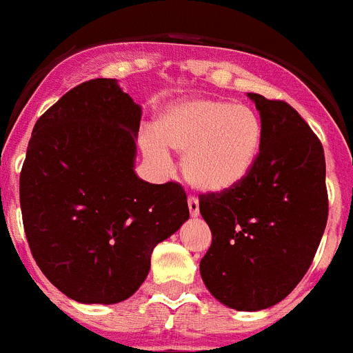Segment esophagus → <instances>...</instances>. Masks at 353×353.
Masks as SVG:
<instances>
[{
	"mask_svg": "<svg viewBox=\"0 0 353 353\" xmlns=\"http://www.w3.org/2000/svg\"><path fill=\"white\" fill-rule=\"evenodd\" d=\"M188 205H190V213L191 216H196L200 213V208H199V199L191 194L190 199H188Z\"/></svg>",
	"mask_w": 353,
	"mask_h": 353,
	"instance_id": "esophagus-1",
	"label": "esophagus"
}]
</instances>
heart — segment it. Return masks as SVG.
Returning a JSON list of instances; mask_svg holds the SVG:
<instances>
[{"label":"heart","mask_w":353,"mask_h":353,"mask_svg":"<svg viewBox=\"0 0 353 353\" xmlns=\"http://www.w3.org/2000/svg\"><path fill=\"white\" fill-rule=\"evenodd\" d=\"M262 122L255 109L225 100H190L169 107L143 134L142 151L163 168L165 148L184 154L182 171L193 188L222 193L246 179L259 157Z\"/></svg>","instance_id":"obj_1"}]
</instances>
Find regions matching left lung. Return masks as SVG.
<instances>
[{
  "instance_id": "obj_1",
  "label": "left lung",
  "mask_w": 353,
  "mask_h": 353,
  "mask_svg": "<svg viewBox=\"0 0 353 353\" xmlns=\"http://www.w3.org/2000/svg\"><path fill=\"white\" fill-rule=\"evenodd\" d=\"M262 142L241 184L200 196L211 246L200 261L205 288L241 312L281 303L306 275L328 221L323 143L283 100L250 92Z\"/></svg>"
}]
</instances>
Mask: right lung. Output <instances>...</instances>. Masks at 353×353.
Instances as JSON below:
<instances>
[{"instance_id":"obj_1","label":"right lung","mask_w":353,"mask_h":353,"mask_svg":"<svg viewBox=\"0 0 353 353\" xmlns=\"http://www.w3.org/2000/svg\"><path fill=\"white\" fill-rule=\"evenodd\" d=\"M142 109L117 80L76 85L38 118L19 173L27 242L67 297L114 304L140 288L151 253L190 219L179 182L134 174Z\"/></svg>"}]
</instances>
